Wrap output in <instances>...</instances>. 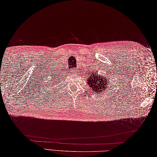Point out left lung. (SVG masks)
<instances>
[{"label":"left lung","mask_w":157,"mask_h":157,"mask_svg":"<svg viewBox=\"0 0 157 157\" xmlns=\"http://www.w3.org/2000/svg\"><path fill=\"white\" fill-rule=\"evenodd\" d=\"M88 75L87 83L94 93L102 94L104 91L106 90V89L110 87V82L108 78L109 76L105 77L104 76L98 75L96 72H90Z\"/></svg>","instance_id":"obj_1"}]
</instances>
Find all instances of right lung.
<instances>
[{
    "instance_id": "obj_1",
    "label": "right lung",
    "mask_w": 157,
    "mask_h": 157,
    "mask_svg": "<svg viewBox=\"0 0 157 157\" xmlns=\"http://www.w3.org/2000/svg\"><path fill=\"white\" fill-rule=\"evenodd\" d=\"M53 81V82H52V84H51V85H50V87H52V85H53V83H54V84H53V86H55V85H57V83H58V82H57V81H56V80H52V81ZM50 85V84H49Z\"/></svg>"
}]
</instances>
